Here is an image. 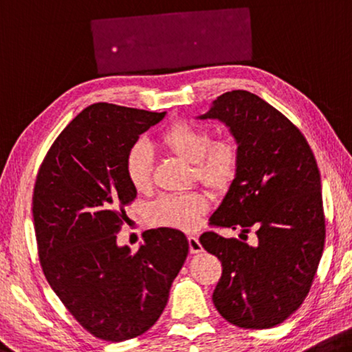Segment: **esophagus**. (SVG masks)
I'll return each instance as SVG.
<instances>
[{
    "instance_id": "obj_1",
    "label": "esophagus",
    "mask_w": 352,
    "mask_h": 352,
    "mask_svg": "<svg viewBox=\"0 0 352 352\" xmlns=\"http://www.w3.org/2000/svg\"><path fill=\"white\" fill-rule=\"evenodd\" d=\"M188 244H189V252L191 254H200L204 250L202 244H200V241H199V238L194 235L188 236Z\"/></svg>"
}]
</instances>
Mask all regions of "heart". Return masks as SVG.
I'll list each match as a JSON object with an SVG mask.
<instances>
[{"label":"heart","instance_id":"1","mask_svg":"<svg viewBox=\"0 0 352 352\" xmlns=\"http://www.w3.org/2000/svg\"><path fill=\"white\" fill-rule=\"evenodd\" d=\"M158 144L192 163L197 180L213 189H227L238 175L239 147L235 139L211 141L210 131L194 122H174L163 131ZM125 174L136 191H147L152 186V152L146 144L136 142L128 150ZM208 210L210 199L202 191L167 194L148 206V221L158 227L191 232L200 226Z\"/></svg>","mask_w":352,"mask_h":352}]
</instances>
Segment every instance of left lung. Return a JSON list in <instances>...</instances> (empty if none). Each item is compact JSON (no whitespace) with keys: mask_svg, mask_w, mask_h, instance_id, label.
Returning a JSON list of instances; mask_svg holds the SVG:
<instances>
[{"mask_svg":"<svg viewBox=\"0 0 352 352\" xmlns=\"http://www.w3.org/2000/svg\"><path fill=\"white\" fill-rule=\"evenodd\" d=\"M199 119L228 126L239 147L238 175L210 224L243 233L254 244L205 232L199 241L221 260L213 293L222 318L243 329L280 324L299 309L324 248L321 178L302 133L248 91L217 97Z\"/></svg>","mask_w":352,"mask_h":352,"instance_id":"8db88e82","label":"left lung"}]
</instances>
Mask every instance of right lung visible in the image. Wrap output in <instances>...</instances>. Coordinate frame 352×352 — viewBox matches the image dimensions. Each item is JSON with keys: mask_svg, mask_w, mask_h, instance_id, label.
I'll return each mask as SVG.
<instances>
[{"mask_svg": "<svg viewBox=\"0 0 352 352\" xmlns=\"http://www.w3.org/2000/svg\"><path fill=\"white\" fill-rule=\"evenodd\" d=\"M166 113L94 103L43 158L32 194L38 260L50 287L94 337L135 338L152 327L188 255L175 228L144 232L138 252L117 246L136 197L125 174L128 150Z\"/></svg>", "mask_w": 352, "mask_h": 352, "instance_id": "obj_1", "label": "right lung"}]
</instances>
